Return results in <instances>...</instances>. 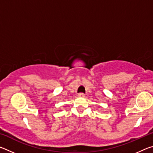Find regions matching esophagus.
Listing matches in <instances>:
<instances>
[{
	"mask_svg": "<svg viewBox=\"0 0 153 153\" xmlns=\"http://www.w3.org/2000/svg\"><path fill=\"white\" fill-rule=\"evenodd\" d=\"M78 97L79 98H84V97H85V94H83V93H79V94H78Z\"/></svg>",
	"mask_w": 153,
	"mask_h": 153,
	"instance_id": "obj_1",
	"label": "esophagus"
}]
</instances>
